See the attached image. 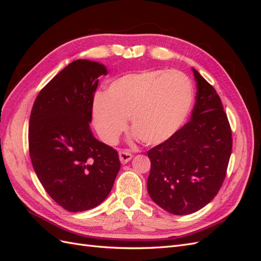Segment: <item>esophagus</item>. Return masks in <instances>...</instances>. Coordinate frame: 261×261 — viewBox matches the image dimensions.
Returning a JSON list of instances; mask_svg holds the SVG:
<instances>
[{"label":"esophagus","mask_w":261,"mask_h":261,"mask_svg":"<svg viewBox=\"0 0 261 261\" xmlns=\"http://www.w3.org/2000/svg\"><path fill=\"white\" fill-rule=\"evenodd\" d=\"M118 156H120V161L123 164H125V163H127L132 160L133 154L129 153L128 151H126V150H121V151L118 152Z\"/></svg>","instance_id":"34e87169"}]
</instances>
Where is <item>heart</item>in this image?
I'll return each mask as SVG.
<instances>
[{
	"mask_svg": "<svg viewBox=\"0 0 261 261\" xmlns=\"http://www.w3.org/2000/svg\"><path fill=\"white\" fill-rule=\"evenodd\" d=\"M193 86L179 70L146 69L116 78L92 103L93 124L107 144L116 143L127 126L145 145H160L185 122L193 105Z\"/></svg>",
	"mask_w": 261,
	"mask_h": 261,
	"instance_id": "heart-1",
	"label": "heart"
}]
</instances>
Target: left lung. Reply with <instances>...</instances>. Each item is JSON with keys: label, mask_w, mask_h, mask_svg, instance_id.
I'll use <instances>...</instances> for the list:
<instances>
[{"label": "left lung", "mask_w": 261, "mask_h": 261, "mask_svg": "<svg viewBox=\"0 0 261 261\" xmlns=\"http://www.w3.org/2000/svg\"><path fill=\"white\" fill-rule=\"evenodd\" d=\"M193 73L197 92L191 121L148 151V193L176 216L191 215L215 198L232 152V132L219 94L195 68Z\"/></svg>", "instance_id": "8db88e82"}]
</instances>
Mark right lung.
<instances>
[{
  "mask_svg": "<svg viewBox=\"0 0 261 261\" xmlns=\"http://www.w3.org/2000/svg\"><path fill=\"white\" fill-rule=\"evenodd\" d=\"M103 64L76 60L39 92L29 120V154L45 192L70 212L103 201L121 168L116 150L90 129L93 94Z\"/></svg>",
  "mask_w": 261,
  "mask_h": 261,
  "instance_id": "1",
  "label": "right lung"
}]
</instances>
